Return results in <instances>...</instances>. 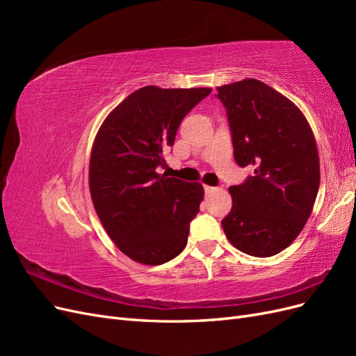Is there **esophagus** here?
Wrapping results in <instances>:
<instances>
[{"label":"esophagus","instance_id":"obj_1","mask_svg":"<svg viewBox=\"0 0 356 356\" xmlns=\"http://www.w3.org/2000/svg\"><path fill=\"white\" fill-rule=\"evenodd\" d=\"M203 188H204V193H208V195H209V193H212V191L217 190V188H215V187H211V186H204Z\"/></svg>","mask_w":356,"mask_h":356}]
</instances>
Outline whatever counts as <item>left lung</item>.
Instances as JSON below:
<instances>
[{
	"instance_id": "obj_1",
	"label": "left lung",
	"mask_w": 356,
	"mask_h": 356,
	"mask_svg": "<svg viewBox=\"0 0 356 356\" xmlns=\"http://www.w3.org/2000/svg\"><path fill=\"white\" fill-rule=\"evenodd\" d=\"M227 111L234 160L254 177L229 188L233 207L221 224L230 243L252 257L276 255L296 241L319 190L314 132L297 106L255 79L217 88Z\"/></svg>"
}]
</instances>
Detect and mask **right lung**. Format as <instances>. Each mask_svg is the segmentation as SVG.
I'll list each match as a JSON object with an SVG mask.
<instances>
[{
	"instance_id": "right-lung-1",
	"label": "right lung",
	"mask_w": 356,
	"mask_h": 356,
	"mask_svg": "<svg viewBox=\"0 0 356 356\" xmlns=\"http://www.w3.org/2000/svg\"><path fill=\"white\" fill-rule=\"evenodd\" d=\"M212 92L208 88L145 86L106 115L96 134L89 187L96 213L111 241L134 261L159 266L182 252L203 187L159 174L161 153L178 127Z\"/></svg>"
}]
</instances>
